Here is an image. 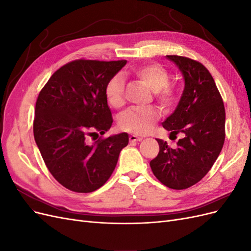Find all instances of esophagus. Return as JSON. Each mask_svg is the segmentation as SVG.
Returning <instances> with one entry per match:
<instances>
[{
  "label": "esophagus",
  "instance_id": "obj_1",
  "mask_svg": "<svg viewBox=\"0 0 251 251\" xmlns=\"http://www.w3.org/2000/svg\"><path fill=\"white\" fill-rule=\"evenodd\" d=\"M141 140H142V137H138V136H136V135H131V136H130V141H131V142L141 141Z\"/></svg>",
  "mask_w": 251,
  "mask_h": 251
}]
</instances>
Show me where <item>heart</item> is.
Wrapping results in <instances>:
<instances>
[{"label": "heart", "mask_w": 251, "mask_h": 251, "mask_svg": "<svg viewBox=\"0 0 251 251\" xmlns=\"http://www.w3.org/2000/svg\"><path fill=\"white\" fill-rule=\"evenodd\" d=\"M131 73L155 92L156 100L162 107L171 108L177 100V89L170 85V75L166 69L158 64H146L132 69ZM125 81L121 75L114 76L105 89V95L113 108L125 104ZM160 112L154 107L132 108L120 117L119 125L123 130L133 134L149 133L159 119Z\"/></svg>", "instance_id": "b5f03b06"}]
</instances>
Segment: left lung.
I'll return each mask as SVG.
<instances>
[{
	"label": "left lung",
	"instance_id": "8db88e82",
	"mask_svg": "<svg viewBox=\"0 0 251 251\" xmlns=\"http://www.w3.org/2000/svg\"><path fill=\"white\" fill-rule=\"evenodd\" d=\"M182 73L184 90L179 103L162 126L171 135L181 134L177 148L157 139L159 153L150 162L156 178L173 189L199 182L214 165L225 139V109L209 71L194 59L166 55Z\"/></svg>",
	"mask_w": 251,
	"mask_h": 251
}]
</instances>
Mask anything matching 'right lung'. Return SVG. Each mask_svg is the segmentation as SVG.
Returning a JSON list of instances; mask_svg holds the SVG:
<instances>
[{
	"mask_svg": "<svg viewBox=\"0 0 251 251\" xmlns=\"http://www.w3.org/2000/svg\"><path fill=\"white\" fill-rule=\"evenodd\" d=\"M126 64L73 60L53 73L37 97L36 146L52 176L72 192L91 193L102 186L127 146L126 133L87 142V136L103 135L112 126L105 89Z\"/></svg>",
	"mask_w": 251,
	"mask_h": 251,
	"instance_id": "right-lung-1",
	"label": "right lung"
}]
</instances>
